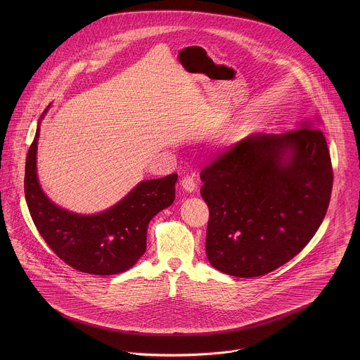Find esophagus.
Wrapping results in <instances>:
<instances>
[{
    "label": "esophagus",
    "mask_w": 360,
    "mask_h": 360,
    "mask_svg": "<svg viewBox=\"0 0 360 360\" xmlns=\"http://www.w3.org/2000/svg\"><path fill=\"white\" fill-rule=\"evenodd\" d=\"M181 187H183V190L186 191V193H194L195 190H197V181L194 180V177H191V176H187V177H184L183 180H181Z\"/></svg>",
    "instance_id": "1"
}]
</instances>
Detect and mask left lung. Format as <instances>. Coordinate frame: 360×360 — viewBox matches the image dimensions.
Masks as SVG:
<instances>
[{
    "label": "left lung",
    "mask_w": 360,
    "mask_h": 360,
    "mask_svg": "<svg viewBox=\"0 0 360 360\" xmlns=\"http://www.w3.org/2000/svg\"><path fill=\"white\" fill-rule=\"evenodd\" d=\"M320 119L284 134L255 133L201 172L206 257L236 277L267 274L298 255L330 204L333 167Z\"/></svg>",
    "instance_id": "obj_1"
}]
</instances>
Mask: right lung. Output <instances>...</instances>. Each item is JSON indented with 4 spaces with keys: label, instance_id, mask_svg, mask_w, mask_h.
I'll return each mask as SVG.
<instances>
[{
    "label": "right lung",
    "instance_id": "right-lung-1",
    "mask_svg": "<svg viewBox=\"0 0 360 360\" xmlns=\"http://www.w3.org/2000/svg\"><path fill=\"white\" fill-rule=\"evenodd\" d=\"M49 108L39 120L26 158L25 197L32 219L49 247L73 269L97 276L123 273L144 255L151 219L173 204L177 174L140 181L117 204L96 214L75 213L53 204L37 176L40 123Z\"/></svg>",
    "mask_w": 360,
    "mask_h": 360
}]
</instances>
